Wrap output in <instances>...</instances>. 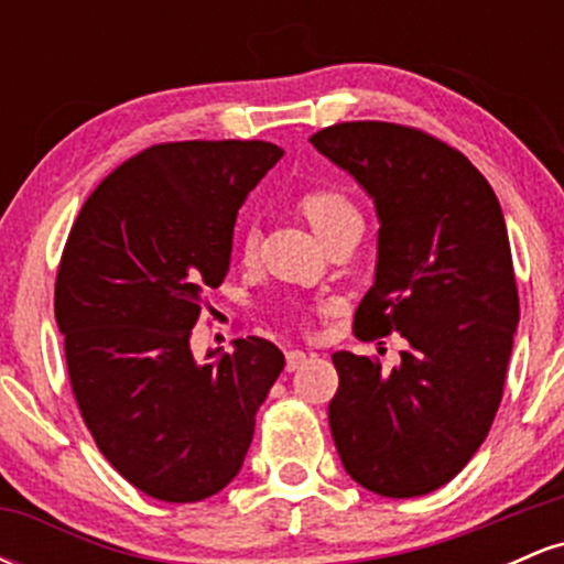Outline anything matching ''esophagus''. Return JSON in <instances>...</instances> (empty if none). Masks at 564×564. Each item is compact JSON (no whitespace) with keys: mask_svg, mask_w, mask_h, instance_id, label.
Listing matches in <instances>:
<instances>
[{"mask_svg":"<svg viewBox=\"0 0 564 564\" xmlns=\"http://www.w3.org/2000/svg\"><path fill=\"white\" fill-rule=\"evenodd\" d=\"M304 360H307V355L302 352V349H289L286 352V371H296Z\"/></svg>","mask_w":564,"mask_h":564,"instance_id":"1","label":"esophagus"}]
</instances>
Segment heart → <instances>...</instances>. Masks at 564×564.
Instances as JSON below:
<instances>
[{"label": "heart", "mask_w": 564, "mask_h": 564, "mask_svg": "<svg viewBox=\"0 0 564 564\" xmlns=\"http://www.w3.org/2000/svg\"><path fill=\"white\" fill-rule=\"evenodd\" d=\"M296 206L313 225V230L318 232L323 241L334 236V232L349 228V225H360V212L358 206L349 200V196L341 187L336 185H313L307 191L300 193ZM243 254H254L257 249V230L249 228L241 238Z\"/></svg>", "instance_id": "b5f03b06"}]
</instances>
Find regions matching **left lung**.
Masks as SVG:
<instances>
[{"instance_id":"obj_1","label":"left lung","mask_w":564,"mask_h":564,"mask_svg":"<svg viewBox=\"0 0 564 564\" xmlns=\"http://www.w3.org/2000/svg\"><path fill=\"white\" fill-rule=\"evenodd\" d=\"M310 142L364 187L379 217L358 336L408 341L394 368L332 355L336 451L366 490L432 494L467 467L503 394L520 300L501 204L467 156L419 129L347 121Z\"/></svg>"}]
</instances>
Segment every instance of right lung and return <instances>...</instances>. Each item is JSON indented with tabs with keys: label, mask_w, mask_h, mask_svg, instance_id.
Returning <instances> with one entry per match:
<instances>
[{
	"label": "right lung",
	"mask_w": 564,
	"mask_h": 564,
	"mask_svg": "<svg viewBox=\"0 0 564 564\" xmlns=\"http://www.w3.org/2000/svg\"><path fill=\"white\" fill-rule=\"evenodd\" d=\"M262 140L153 145L108 174L63 249L55 321L84 424L142 494L193 503L243 467L283 371L260 336L196 360L204 294L230 270L238 209L281 161Z\"/></svg>",
	"instance_id": "1"
}]
</instances>
